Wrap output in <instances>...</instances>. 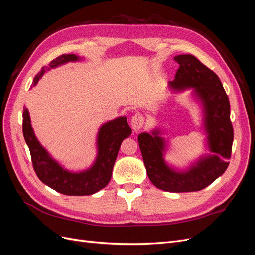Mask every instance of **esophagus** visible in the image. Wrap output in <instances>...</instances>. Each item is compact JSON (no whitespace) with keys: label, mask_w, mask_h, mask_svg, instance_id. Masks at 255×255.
<instances>
[{"label":"esophagus","mask_w":255,"mask_h":255,"mask_svg":"<svg viewBox=\"0 0 255 255\" xmlns=\"http://www.w3.org/2000/svg\"><path fill=\"white\" fill-rule=\"evenodd\" d=\"M130 125L134 130H139L144 125V117L141 113H136L132 119H130Z\"/></svg>","instance_id":"1"}]
</instances>
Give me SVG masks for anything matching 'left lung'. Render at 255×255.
<instances>
[{"instance_id":"8db88e82","label":"left lung","mask_w":255,"mask_h":255,"mask_svg":"<svg viewBox=\"0 0 255 255\" xmlns=\"http://www.w3.org/2000/svg\"><path fill=\"white\" fill-rule=\"evenodd\" d=\"M180 65L175 79L169 82L175 90L194 88L204 106L205 130L213 155L203 157L188 171L177 172L169 168L163 158L165 142L155 130L142 133L138 143L150 181L154 186L170 192L201 190L227 170L233 143V127L230 119V102L218 75L195 56L177 55Z\"/></svg>"}]
</instances>
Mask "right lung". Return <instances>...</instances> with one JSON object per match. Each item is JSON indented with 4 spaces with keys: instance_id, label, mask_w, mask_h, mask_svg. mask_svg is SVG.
<instances>
[{
    "instance_id": "right-lung-1",
    "label": "right lung",
    "mask_w": 255,
    "mask_h": 255,
    "mask_svg": "<svg viewBox=\"0 0 255 255\" xmlns=\"http://www.w3.org/2000/svg\"><path fill=\"white\" fill-rule=\"evenodd\" d=\"M78 59L79 57L74 54H63L52 60L50 67L54 68ZM44 72L43 67L35 76L33 85L38 83ZM22 129L37 176L43 184L67 196H88L104 188L111 181L113 167L122 140L132 134L126 117L106 122L99 130L98 156L94 166L86 171L72 173L61 168L38 142L30 126L27 109L23 110Z\"/></svg>"
}]
</instances>
